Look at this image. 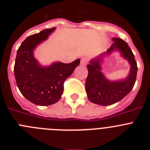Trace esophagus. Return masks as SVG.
I'll use <instances>...</instances> for the list:
<instances>
[{
	"instance_id": "obj_1",
	"label": "esophagus",
	"mask_w": 150,
	"mask_h": 150,
	"mask_svg": "<svg viewBox=\"0 0 150 150\" xmlns=\"http://www.w3.org/2000/svg\"><path fill=\"white\" fill-rule=\"evenodd\" d=\"M88 62V59H87L86 57H83L81 59V61H80V64H81V65L85 66Z\"/></svg>"
}]
</instances>
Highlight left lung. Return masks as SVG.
<instances>
[{
  "label": "left lung",
  "mask_w": 150,
  "mask_h": 150,
  "mask_svg": "<svg viewBox=\"0 0 150 150\" xmlns=\"http://www.w3.org/2000/svg\"><path fill=\"white\" fill-rule=\"evenodd\" d=\"M112 40L114 43L104 54L108 55L114 50H119L130 63L131 70L125 79L112 82L107 80L100 71V62L104 55L91 61L87 65L88 74L86 81V90L88 100L99 105H111L121 100L132 91L137 78V62L128 43L121 38H112Z\"/></svg>",
  "instance_id": "left-lung-1"
}]
</instances>
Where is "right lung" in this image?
I'll return each mask as SVG.
<instances>
[{"label": "right lung", "mask_w": 150, "mask_h": 150, "mask_svg": "<svg viewBox=\"0 0 150 150\" xmlns=\"http://www.w3.org/2000/svg\"><path fill=\"white\" fill-rule=\"evenodd\" d=\"M55 28L45 29L28 36L17 50L14 65L17 86L22 95L36 105L48 106L59 101L63 93L64 81L80 62L76 59L69 64L55 62L49 67L39 65L33 51Z\"/></svg>", "instance_id": "obj_1"}]
</instances>
